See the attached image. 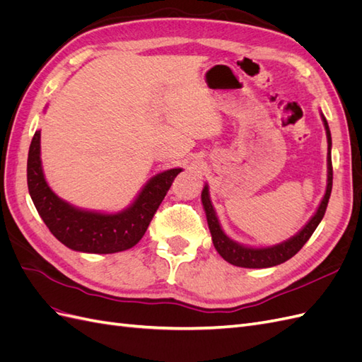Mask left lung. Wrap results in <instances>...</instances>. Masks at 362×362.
<instances>
[{
    "label": "left lung",
    "mask_w": 362,
    "mask_h": 362,
    "mask_svg": "<svg viewBox=\"0 0 362 362\" xmlns=\"http://www.w3.org/2000/svg\"><path fill=\"white\" fill-rule=\"evenodd\" d=\"M320 117L326 131V139H327V157H326V166H327V180H326V190L323 198L317 206L314 214L310 217V221L306 222L298 233L291 235L290 238L284 240L281 243L272 245V246H249L242 245L235 242V240L229 238L223 228L218 221L217 213L213 206L211 198H210V189H208V184L205 182L202 193H201V201L204 205V211L206 216L208 228H210L213 245L216 250L221 254V257L228 261L229 264L237 266V267H245V269H267L282 264L291 257H294L298 252L302 249V246L308 242L315 228L319 226L322 218L325 216L327 201H329L331 190H332V160H331V149H332V139H331V129L327 125V120L323 116L320 110Z\"/></svg>",
    "instance_id": "left-lung-1"
}]
</instances>
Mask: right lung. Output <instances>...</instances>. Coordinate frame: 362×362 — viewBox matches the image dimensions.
<instances>
[{
	"mask_svg": "<svg viewBox=\"0 0 362 362\" xmlns=\"http://www.w3.org/2000/svg\"><path fill=\"white\" fill-rule=\"evenodd\" d=\"M181 168L163 170L149 178L136 198L116 213L87 210L52 192L40 158V129L31 140L27 181L31 201L51 234L66 247L84 254H116L136 246Z\"/></svg>",
	"mask_w": 362,
	"mask_h": 362,
	"instance_id": "right-lung-1",
	"label": "right lung"
}]
</instances>
